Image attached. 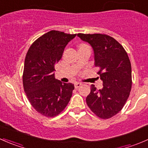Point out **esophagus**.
<instances>
[{"label":"esophagus","mask_w":148,"mask_h":148,"mask_svg":"<svg viewBox=\"0 0 148 148\" xmlns=\"http://www.w3.org/2000/svg\"><path fill=\"white\" fill-rule=\"evenodd\" d=\"M82 85V83L80 82H75L74 83V87L76 88V89H78L79 87L80 86Z\"/></svg>","instance_id":"esophagus-1"}]
</instances>
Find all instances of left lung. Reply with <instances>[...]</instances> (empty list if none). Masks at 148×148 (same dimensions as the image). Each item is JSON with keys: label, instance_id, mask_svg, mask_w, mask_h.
Here are the masks:
<instances>
[{"label": "left lung", "instance_id": "obj_1", "mask_svg": "<svg viewBox=\"0 0 148 148\" xmlns=\"http://www.w3.org/2000/svg\"><path fill=\"white\" fill-rule=\"evenodd\" d=\"M93 48L95 66L103 88L91 85L86 102L92 112L101 119L116 115L123 108L132 88V69L126 51L114 38L106 34H78Z\"/></svg>", "mask_w": 148, "mask_h": 148}]
</instances>
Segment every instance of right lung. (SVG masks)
Here are the masks:
<instances>
[{
  "mask_svg": "<svg viewBox=\"0 0 148 148\" xmlns=\"http://www.w3.org/2000/svg\"><path fill=\"white\" fill-rule=\"evenodd\" d=\"M76 35L52 30L37 38L26 53L23 89L32 107L45 117L60 114L72 95L74 85L56 79L53 71L66 46Z\"/></svg>",
  "mask_w": 148,
  "mask_h": 148,
  "instance_id": "obj_1",
  "label": "right lung"
}]
</instances>
